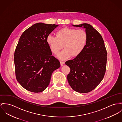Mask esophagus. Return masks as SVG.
<instances>
[{
    "mask_svg": "<svg viewBox=\"0 0 122 122\" xmlns=\"http://www.w3.org/2000/svg\"><path fill=\"white\" fill-rule=\"evenodd\" d=\"M60 63H61V66H63V65L65 64V62H64V61H60Z\"/></svg>",
    "mask_w": 122,
    "mask_h": 122,
    "instance_id": "obj_1",
    "label": "esophagus"
}]
</instances>
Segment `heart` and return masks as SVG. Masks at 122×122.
Wrapping results in <instances>:
<instances>
[{
	"label": "heart",
	"instance_id": "b5f03b06",
	"mask_svg": "<svg viewBox=\"0 0 122 122\" xmlns=\"http://www.w3.org/2000/svg\"><path fill=\"white\" fill-rule=\"evenodd\" d=\"M87 40V35L84 30L67 27L59 30L56 36L49 34L47 37V42L55 55L64 46L65 49L57 55L61 60H66L72 56L76 57L80 55L85 48Z\"/></svg>",
	"mask_w": 122,
	"mask_h": 122
}]
</instances>
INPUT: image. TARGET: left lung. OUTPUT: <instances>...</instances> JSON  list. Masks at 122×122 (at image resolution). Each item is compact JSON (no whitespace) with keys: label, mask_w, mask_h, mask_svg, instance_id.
I'll list each match as a JSON object with an SVG mask.
<instances>
[{"label":"left lung","mask_w":122,"mask_h":122,"mask_svg":"<svg viewBox=\"0 0 122 122\" xmlns=\"http://www.w3.org/2000/svg\"><path fill=\"white\" fill-rule=\"evenodd\" d=\"M72 25L85 28L87 40L81 54L65 62L70 68L67 79L73 90L87 93L95 89L103 79L107 51L102 36L91 25L84 23Z\"/></svg>","instance_id":"8db88e82"}]
</instances>
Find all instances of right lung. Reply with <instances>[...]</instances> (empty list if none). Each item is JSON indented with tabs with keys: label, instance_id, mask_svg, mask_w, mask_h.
Segmentation results:
<instances>
[{
	"label": "right lung",
	"instance_id": "1",
	"mask_svg": "<svg viewBox=\"0 0 122 122\" xmlns=\"http://www.w3.org/2000/svg\"><path fill=\"white\" fill-rule=\"evenodd\" d=\"M58 25L39 23L21 36L14 53L16 79L29 91L40 92L46 89L53 72L60 62L52 56L47 37Z\"/></svg>",
	"mask_w": 122,
	"mask_h": 122
}]
</instances>
